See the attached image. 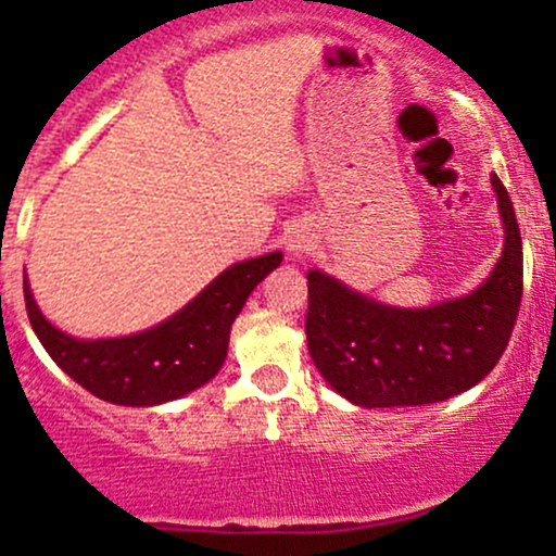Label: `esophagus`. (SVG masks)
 Masks as SVG:
<instances>
[{"label": "esophagus", "mask_w": 556, "mask_h": 556, "mask_svg": "<svg viewBox=\"0 0 556 556\" xmlns=\"http://www.w3.org/2000/svg\"><path fill=\"white\" fill-rule=\"evenodd\" d=\"M305 251H308V240H305V235H295V238L290 240V253L292 256H303Z\"/></svg>", "instance_id": "1"}]
</instances>
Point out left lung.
<instances>
[{"label":"left lung","instance_id":"1","mask_svg":"<svg viewBox=\"0 0 556 556\" xmlns=\"http://www.w3.org/2000/svg\"><path fill=\"white\" fill-rule=\"evenodd\" d=\"M504 222L494 271L470 295L392 308L308 271L305 337L318 374L361 407L431 405L476 387L507 350L522 298V240L513 201L491 177Z\"/></svg>","mask_w":556,"mask_h":556}]
</instances>
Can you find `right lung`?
I'll use <instances>...</instances> for the list:
<instances>
[{"label":"right lung","instance_id":"right-lung-1","mask_svg":"<svg viewBox=\"0 0 556 556\" xmlns=\"http://www.w3.org/2000/svg\"><path fill=\"white\" fill-rule=\"evenodd\" d=\"M279 264V251L240 261L167 321L114 340H78L52 327L38 311L28 279H23L25 311L36 337L70 379L112 405L151 407L182 397L219 374L232 321L253 287Z\"/></svg>","mask_w":556,"mask_h":556}]
</instances>
